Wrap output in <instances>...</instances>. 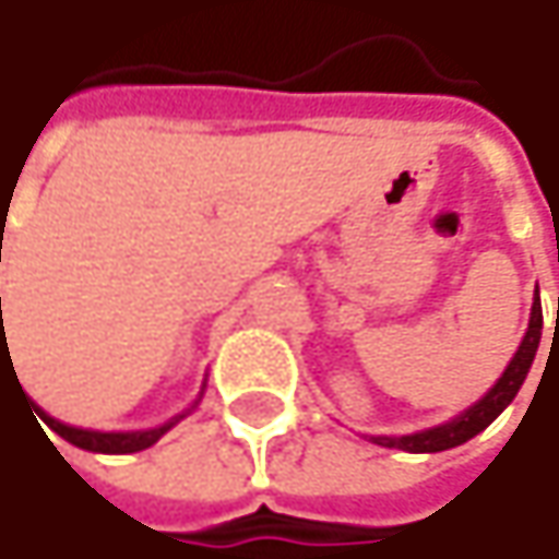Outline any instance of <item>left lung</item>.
<instances>
[{
  "label": "left lung",
  "mask_w": 559,
  "mask_h": 559,
  "mask_svg": "<svg viewBox=\"0 0 559 559\" xmlns=\"http://www.w3.org/2000/svg\"><path fill=\"white\" fill-rule=\"evenodd\" d=\"M540 328H544V314H540V299L535 293V301H532V318H528V331L519 343L512 362L506 366V372L499 376L497 384L474 404L467 407L464 414H459L455 419L442 423V426H432V429H419V432H411V436H369L376 445H384V449H401V452H445V449H455L461 442L474 439L477 432H484L493 419L512 404V397L519 394L522 381L528 376L532 362H535V353H538L540 343Z\"/></svg>",
  "instance_id": "8db88e82"
}]
</instances>
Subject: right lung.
<instances>
[{
  "label": "right lung",
  "mask_w": 559,
  "mask_h": 559,
  "mask_svg": "<svg viewBox=\"0 0 559 559\" xmlns=\"http://www.w3.org/2000/svg\"><path fill=\"white\" fill-rule=\"evenodd\" d=\"M2 260V258H0ZM37 417L44 419L57 436H62L66 442L85 449V452H100V455H130V452H142L148 445H155L178 419H183V414L175 419H168L165 426H155V429H140V432H95V429H79V426H66L60 419L47 417L40 407H34Z\"/></svg>",
  "instance_id": "1"
}]
</instances>
